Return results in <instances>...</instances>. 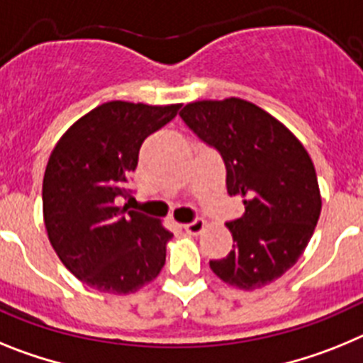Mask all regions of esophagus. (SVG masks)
<instances>
[{
    "instance_id": "1",
    "label": "esophagus",
    "mask_w": 363,
    "mask_h": 363,
    "mask_svg": "<svg viewBox=\"0 0 363 363\" xmlns=\"http://www.w3.org/2000/svg\"><path fill=\"white\" fill-rule=\"evenodd\" d=\"M206 226V223H204L203 219H194L191 223H186V225H182V228L188 232V234H199V232H203V228Z\"/></svg>"
}]
</instances>
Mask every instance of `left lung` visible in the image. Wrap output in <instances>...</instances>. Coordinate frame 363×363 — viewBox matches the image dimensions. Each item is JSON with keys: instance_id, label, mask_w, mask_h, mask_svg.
<instances>
[{"instance_id": "8db88e82", "label": "left lung", "mask_w": 363, "mask_h": 363, "mask_svg": "<svg viewBox=\"0 0 363 363\" xmlns=\"http://www.w3.org/2000/svg\"><path fill=\"white\" fill-rule=\"evenodd\" d=\"M181 118L219 151L228 195L245 204V213L226 223L235 245L210 269L242 291L269 285L294 267L320 219L313 160L281 122L247 100L191 102Z\"/></svg>"}]
</instances>
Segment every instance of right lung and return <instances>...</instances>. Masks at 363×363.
Listing matches in <instances>:
<instances>
[{
	"label": "right lung",
	"instance_id": "add662e5",
	"mask_svg": "<svg viewBox=\"0 0 363 363\" xmlns=\"http://www.w3.org/2000/svg\"><path fill=\"white\" fill-rule=\"evenodd\" d=\"M181 104L115 100L82 116L49 157L43 219L62 263L100 292L129 294L155 279L172 232L159 220L118 206L143 143L175 118Z\"/></svg>",
	"mask_w": 363,
	"mask_h": 363
}]
</instances>
